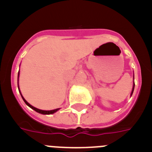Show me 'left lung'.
Wrapping results in <instances>:
<instances>
[{"mask_svg": "<svg viewBox=\"0 0 152 152\" xmlns=\"http://www.w3.org/2000/svg\"><path fill=\"white\" fill-rule=\"evenodd\" d=\"M134 88H135V83L133 84V88H132V94H131V96L132 95V93H133V91H134Z\"/></svg>", "mask_w": 152, "mask_h": 152, "instance_id": "left-lung-1", "label": "left lung"}]
</instances>
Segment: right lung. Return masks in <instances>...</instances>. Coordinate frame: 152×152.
I'll return each instance as SVG.
<instances>
[{
	"mask_svg": "<svg viewBox=\"0 0 152 152\" xmlns=\"http://www.w3.org/2000/svg\"><path fill=\"white\" fill-rule=\"evenodd\" d=\"M19 74H20V72H18V79H19ZM18 89H20V88H19V84H18ZM20 94H21V93H20ZM21 96H22L23 100V101L25 102V103H26V104L28 106V107H30V108H32V109H33V110H34L36 111V112L39 113H41V114H52V113H54L57 112V111L58 110H59V108H58V109H56V110H39V109H37V108H36V107H33V106H32V105H30V104H29V103H28V102L26 101V100H25V99H24L23 96H22V94H21Z\"/></svg>",
	"mask_w": 152,
	"mask_h": 152,
	"instance_id": "1",
	"label": "right lung"
}]
</instances>
